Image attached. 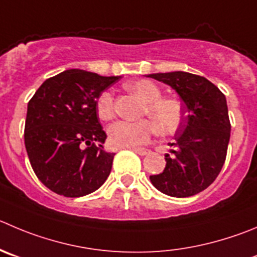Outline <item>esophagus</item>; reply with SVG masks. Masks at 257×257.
Here are the masks:
<instances>
[{
    "mask_svg": "<svg viewBox=\"0 0 257 257\" xmlns=\"http://www.w3.org/2000/svg\"><path fill=\"white\" fill-rule=\"evenodd\" d=\"M131 150L135 151L136 154H139V155H141V156H144V155H146V154H149L148 149H144V148H133V149H131Z\"/></svg>",
    "mask_w": 257,
    "mask_h": 257,
    "instance_id": "esophagus-1",
    "label": "esophagus"
}]
</instances>
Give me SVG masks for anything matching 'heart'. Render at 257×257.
Listing matches in <instances>:
<instances>
[{
    "mask_svg": "<svg viewBox=\"0 0 257 257\" xmlns=\"http://www.w3.org/2000/svg\"><path fill=\"white\" fill-rule=\"evenodd\" d=\"M127 89L139 94L145 101L144 114L150 119L127 121L119 119L112 123L107 130L108 140L116 148H131L146 144L156 133L172 135L179 130L184 119V108L179 99L161 97L158 84L148 79L135 80L126 84ZM97 114L101 119L108 121L114 116L113 96L111 92H103L96 103Z\"/></svg>",
    "mask_w": 257,
    "mask_h": 257,
    "instance_id": "b5f03b06",
    "label": "heart"
}]
</instances>
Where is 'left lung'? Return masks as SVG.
<instances>
[{
  "mask_svg": "<svg viewBox=\"0 0 257 257\" xmlns=\"http://www.w3.org/2000/svg\"><path fill=\"white\" fill-rule=\"evenodd\" d=\"M148 77L175 89L184 102V119L177 131L165 169L150 175L154 187L170 197L184 198L208 188L223 167L231 135L226 97L212 82L187 72Z\"/></svg>",
  "mask_w": 257,
  "mask_h": 257,
  "instance_id": "left-lung-1",
  "label": "left lung"
}]
</instances>
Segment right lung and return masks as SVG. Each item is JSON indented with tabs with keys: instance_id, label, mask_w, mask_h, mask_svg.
Listing matches in <instances>:
<instances>
[{
	"instance_id": "1",
	"label": "right lung",
	"mask_w": 257,
	"mask_h": 257,
	"mask_svg": "<svg viewBox=\"0 0 257 257\" xmlns=\"http://www.w3.org/2000/svg\"><path fill=\"white\" fill-rule=\"evenodd\" d=\"M121 77L69 69L46 79L29 101L25 148L34 173L57 194L83 197L98 189L112 169L113 153L96 103Z\"/></svg>"
}]
</instances>
